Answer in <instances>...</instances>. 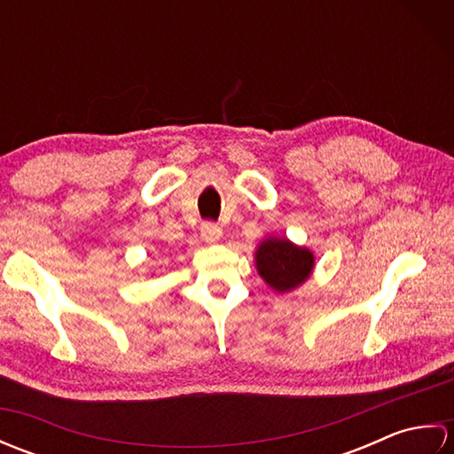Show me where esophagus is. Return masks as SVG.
I'll list each match as a JSON object with an SVG mask.
<instances>
[{"mask_svg": "<svg viewBox=\"0 0 454 454\" xmlns=\"http://www.w3.org/2000/svg\"><path fill=\"white\" fill-rule=\"evenodd\" d=\"M200 236L208 244H218L222 239V228L215 224V222H205V224L200 226Z\"/></svg>", "mask_w": 454, "mask_h": 454, "instance_id": "1", "label": "esophagus"}]
</instances>
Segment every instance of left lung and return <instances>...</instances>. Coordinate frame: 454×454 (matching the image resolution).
Instances as JSON below:
<instances>
[{"mask_svg": "<svg viewBox=\"0 0 454 454\" xmlns=\"http://www.w3.org/2000/svg\"><path fill=\"white\" fill-rule=\"evenodd\" d=\"M255 267L273 291L291 293L312 275L314 254L286 238H265L255 252Z\"/></svg>", "mask_w": 454, "mask_h": 454, "instance_id": "8db88e82", "label": "left lung"}]
</instances>
